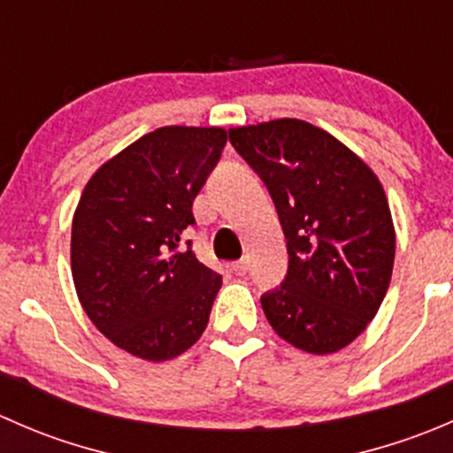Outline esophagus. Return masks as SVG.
I'll list each match as a JSON object with an SVG mask.
<instances>
[{"instance_id":"esophagus-1","label":"esophagus","mask_w":453,"mask_h":453,"mask_svg":"<svg viewBox=\"0 0 453 453\" xmlns=\"http://www.w3.org/2000/svg\"><path fill=\"white\" fill-rule=\"evenodd\" d=\"M232 272H234L236 276H243V273L248 272V260L241 258V260H236V263H232Z\"/></svg>"}]
</instances>
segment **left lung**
<instances>
[{"label": "left lung", "instance_id": "obj_1", "mask_svg": "<svg viewBox=\"0 0 453 453\" xmlns=\"http://www.w3.org/2000/svg\"><path fill=\"white\" fill-rule=\"evenodd\" d=\"M287 239L280 287L260 304L273 331L313 355L349 346L386 298L395 226L377 175L340 140L296 118L230 129Z\"/></svg>", "mask_w": 453, "mask_h": 453}]
</instances>
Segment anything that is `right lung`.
Here are the masks:
<instances>
[{
  "label": "right lung",
  "instance_id": "1",
  "mask_svg": "<svg viewBox=\"0 0 453 453\" xmlns=\"http://www.w3.org/2000/svg\"><path fill=\"white\" fill-rule=\"evenodd\" d=\"M217 127H162L87 181L72 223V276L85 313L118 349L166 362L208 326L221 276L199 263L193 201L219 164Z\"/></svg>",
  "mask_w": 453,
  "mask_h": 453
}]
</instances>
